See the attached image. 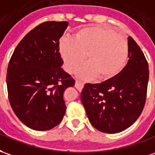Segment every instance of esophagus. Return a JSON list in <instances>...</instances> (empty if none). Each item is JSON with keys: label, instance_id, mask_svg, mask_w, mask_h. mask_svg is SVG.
<instances>
[{"label": "esophagus", "instance_id": "34e87169", "mask_svg": "<svg viewBox=\"0 0 155 155\" xmlns=\"http://www.w3.org/2000/svg\"><path fill=\"white\" fill-rule=\"evenodd\" d=\"M84 83L81 82V81H78V80H76L75 87L77 88H78V89H82V88H84Z\"/></svg>", "mask_w": 155, "mask_h": 155}]
</instances>
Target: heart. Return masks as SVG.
I'll list each match as a JSON object with an SVG mask.
<instances>
[{
	"label": "heart",
	"mask_w": 155,
	"mask_h": 155,
	"mask_svg": "<svg viewBox=\"0 0 155 155\" xmlns=\"http://www.w3.org/2000/svg\"><path fill=\"white\" fill-rule=\"evenodd\" d=\"M59 50L69 72L77 70L86 58L88 62L80 67L78 75L88 79L97 77L109 79L119 74L128 58V44L123 35L100 26L80 28L74 37L60 39Z\"/></svg>",
	"instance_id": "obj_1"
}]
</instances>
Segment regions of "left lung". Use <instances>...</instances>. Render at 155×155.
<instances>
[{
    "label": "left lung",
    "instance_id": "obj_1",
    "mask_svg": "<svg viewBox=\"0 0 155 155\" xmlns=\"http://www.w3.org/2000/svg\"><path fill=\"white\" fill-rule=\"evenodd\" d=\"M128 62L119 74L101 84H86L81 101L94 127L117 133L128 128L144 107L149 64L140 47L129 36Z\"/></svg>",
    "mask_w": 155,
    "mask_h": 155
}]
</instances>
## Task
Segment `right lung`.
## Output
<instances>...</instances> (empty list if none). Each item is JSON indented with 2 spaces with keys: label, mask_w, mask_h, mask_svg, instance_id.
I'll list each match as a JSON object with an SVG mask.
<instances>
[{
  "label": "right lung",
  "mask_w": 155,
  "mask_h": 155,
  "mask_svg": "<svg viewBox=\"0 0 155 155\" xmlns=\"http://www.w3.org/2000/svg\"><path fill=\"white\" fill-rule=\"evenodd\" d=\"M67 22H45L28 33L7 67L8 99L16 116L36 131L55 127L63 119L64 91L75 80L61 68L59 40Z\"/></svg>",
  "instance_id": "right-lung-1"
}]
</instances>
